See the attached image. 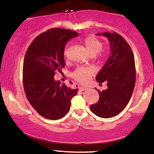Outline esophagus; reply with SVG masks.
Listing matches in <instances>:
<instances>
[{
	"label": "esophagus",
	"instance_id": "34e87169",
	"mask_svg": "<svg viewBox=\"0 0 154 154\" xmlns=\"http://www.w3.org/2000/svg\"><path fill=\"white\" fill-rule=\"evenodd\" d=\"M79 89L80 90H81V91H84V90H86L88 89L87 88H85V87H83V86H81V85H79Z\"/></svg>",
	"mask_w": 154,
	"mask_h": 154
}]
</instances>
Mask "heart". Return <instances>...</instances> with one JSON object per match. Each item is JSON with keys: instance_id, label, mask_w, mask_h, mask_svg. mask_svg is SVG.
I'll return each mask as SVG.
<instances>
[{"instance_id": "b5f03b06", "label": "heart", "mask_w": 154, "mask_h": 154, "mask_svg": "<svg viewBox=\"0 0 154 154\" xmlns=\"http://www.w3.org/2000/svg\"><path fill=\"white\" fill-rule=\"evenodd\" d=\"M84 45H85L88 52L91 55H95L99 53L103 48V43L97 38L94 35H90L85 38L83 41ZM65 55L66 52H65ZM99 59L103 58V54H99ZM94 73V69L93 67L89 66H79L76 67L72 73V76L74 79L76 80L80 83H87L90 77Z\"/></svg>"}]
</instances>
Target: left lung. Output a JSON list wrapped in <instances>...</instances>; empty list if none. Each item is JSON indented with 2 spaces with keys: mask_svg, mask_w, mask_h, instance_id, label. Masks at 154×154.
I'll return each mask as SVG.
<instances>
[{
  "mask_svg": "<svg viewBox=\"0 0 154 154\" xmlns=\"http://www.w3.org/2000/svg\"><path fill=\"white\" fill-rule=\"evenodd\" d=\"M97 35L106 37L110 43V56L96 76L100 84L107 82V89L98 90L100 99L90 106V110L99 117L109 119L121 113L131 98L136 81L135 64L131 48L121 35L116 32Z\"/></svg>",
  "mask_w": 154,
  "mask_h": 154,
  "instance_id": "1",
  "label": "left lung"
}]
</instances>
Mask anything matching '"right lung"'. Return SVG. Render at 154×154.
Here are the masks:
<instances>
[{
  "mask_svg": "<svg viewBox=\"0 0 154 154\" xmlns=\"http://www.w3.org/2000/svg\"><path fill=\"white\" fill-rule=\"evenodd\" d=\"M79 35L75 31L54 28L43 32L30 44L23 64V84L26 98L42 116L62 119L68 113L71 100L78 92L60 81H54L56 71L65 66L64 48L69 40Z\"/></svg>",
  "mask_w": 154,
  "mask_h": 154,
  "instance_id": "add662e5",
  "label": "right lung"
}]
</instances>
